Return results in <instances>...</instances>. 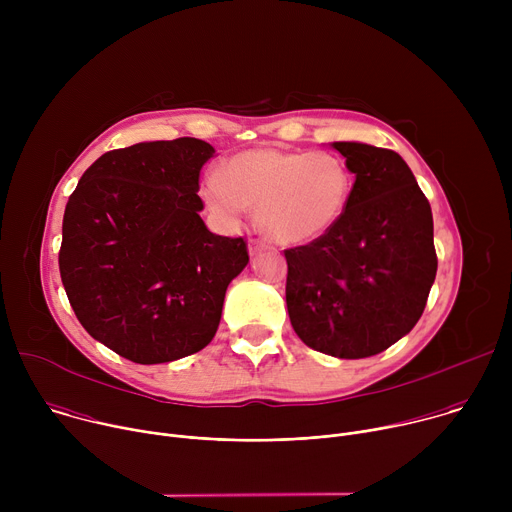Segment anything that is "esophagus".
I'll list each match as a JSON object with an SVG mask.
<instances>
[{"label": "esophagus", "mask_w": 512, "mask_h": 512, "mask_svg": "<svg viewBox=\"0 0 512 512\" xmlns=\"http://www.w3.org/2000/svg\"><path fill=\"white\" fill-rule=\"evenodd\" d=\"M265 249V243L263 241H259V239H251L249 241V253L251 255H257V253H261Z\"/></svg>", "instance_id": "34e87169"}]
</instances>
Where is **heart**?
<instances>
[{"label": "heart", "mask_w": 512, "mask_h": 512, "mask_svg": "<svg viewBox=\"0 0 512 512\" xmlns=\"http://www.w3.org/2000/svg\"><path fill=\"white\" fill-rule=\"evenodd\" d=\"M354 186L348 164L332 152L257 148L233 156L208 176L202 198L221 221L235 225L255 208L257 227L279 245L324 237L342 218Z\"/></svg>", "instance_id": "heart-1"}]
</instances>
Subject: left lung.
Segmentation results:
<instances>
[{
  "mask_svg": "<svg viewBox=\"0 0 512 512\" xmlns=\"http://www.w3.org/2000/svg\"><path fill=\"white\" fill-rule=\"evenodd\" d=\"M356 176L324 237L285 249L291 326L314 350L367 358L421 318L437 271L431 206L405 160L375 145L334 141Z\"/></svg>",
  "mask_w": 512,
  "mask_h": 512,
  "instance_id": "left-lung-1",
  "label": "left lung"
}]
</instances>
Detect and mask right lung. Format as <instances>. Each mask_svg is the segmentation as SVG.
<instances>
[{"mask_svg":"<svg viewBox=\"0 0 512 512\" xmlns=\"http://www.w3.org/2000/svg\"><path fill=\"white\" fill-rule=\"evenodd\" d=\"M196 137L143 141L103 154L70 194L58 267L83 328L119 356L158 364L202 350L229 283L249 263L243 237L200 218Z\"/></svg>","mask_w":512,"mask_h":512,"instance_id":"obj_1","label":"right lung"}]
</instances>
